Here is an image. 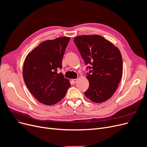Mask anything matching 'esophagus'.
Returning a JSON list of instances; mask_svg holds the SVG:
<instances>
[{"mask_svg": "<svg viewBox=\"0 0 147 147\" xmlns=\"http://www.w3.org/2000/svg\"><path fill=\"white\" fill-rule=\"evenodd\" d=\"M72 81L73 82V83L75 84L76 82V81H77V79H73V80H72Z\"/></svg>", "mask_w": 147, "mask_h": 147, "instance_id": "obj_1", "label": "esophagus"}]
</instances>
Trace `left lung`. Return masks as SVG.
<instances>
[{"instance_id":"left-lung-1","label":"left lung","mask_w":147,"mask_h":147,"mask_svg":"<svg viewBox=\"0 0 147 147\" xmlns=\"http://www.w3.org/2000/svg\"><path fill=\"white\" fill-rule=\"evenodd\" d=\"M74 42L90 69L86 76L90 84L85 96L96 103L107 101L115 93L122 76L120 50L98 34L80 35L74 38Z\"/></svg>"}]
</instances>
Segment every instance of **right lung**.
Listing matches in <instances>:
<instances>
[{
	"instance_id": "right-lung-1",
	"label": "right lung",
	"mask_w": 147,
	"mask_h": 147,
	"mask_svg": "<svg viewBox=\"0 0 147 147\" xmlns=\"http://www.w3.org/2000/svg\"><path fill=\"white\" fill-rule=\"evenodd\" d=\"M69 37L47 40L27 54L23 65L24 82L33 96L41 103L53 105L65 96L71 84L62 73V59Z\"/></svg>"
}]
</instances>
